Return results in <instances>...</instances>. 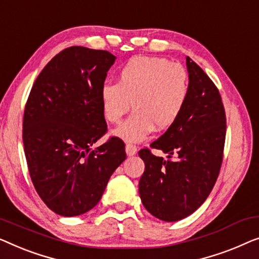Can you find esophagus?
Instances as JSON below:
<instances>
[{
	"label": "esophagus",
	"mask_w": 259,
	"mask_h": 259,
	"mask_svg": "<svg viewBox=\"0 0 259 259\" xmlns=\"http://www.w3.org/2000/svg\"><path fill=\"white\" fill-rule=\"evenodd\" d=\"M125 151H126V155H128V156H133V155H135V154H136V152H137V148H136V145L128 143V144L125 145Z\"/></svg>",
	"instance_id": "34e87169"
}]
</instances>
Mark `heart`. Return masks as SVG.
Masks as SVG:
<instances>
[{
	"label": "heart",
	"instance_id": "b5f03b06",
	"mask_svg": "<svg viewBox=\"0 0 259 259\" xmlns=\"http://www.w3.org/2000/svg\"><path fill=\"white\" fill-rule=\"evenodd\" d=\"M190 79L183 65L156 56H135L119 68L117 83L107 81L100 89L103 115L112 124L121 123L133 102L134 114L115 135L136 143L155 128H170L187 104Z\"/></svg>",
	"mask_w": 259,
	"mask_h": 259
}]
</instances>
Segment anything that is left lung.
<instances>
[{
	"label": "left lung",
	"instance_id": "1",
	"mask_svg": "<svg viewBox=\"0 0 259 259\" xmlns=\"http://www.w3.org/2000/svg\"><path fill=\"white\" fill-rule=\"evenodd\" d=\"M190 92L180 118L150 147L174 161L141 149L144 161L138 190L149 212L176 222L195 212L210 195L223 162L227 117L217 87L187 57Z\"/></svg>",
	"mask_w": 259,
	"mask_h": 259
}]
</instances>
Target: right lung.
Wrapping results in <instances>:
<instances>
[{
    "mask_svg": "<svg viewBox=\"0 0 259 259\" xmlns=\"http://www.w3.org/2000/svg\"><path fill=\"white\" fill-rule=\"evenodd\" d=\"M115 60L107 50H62L39 72L25 103L29 174L42 201L61 216L92 210L126 158L124 142L115 136L93 149L108 130L100 89Z\"/></svg>",
    "mask_w": 259,
    "mask_h": 259,
    "instance_id": "add662e5",
    "label": "right lung"
}]
</instances>
